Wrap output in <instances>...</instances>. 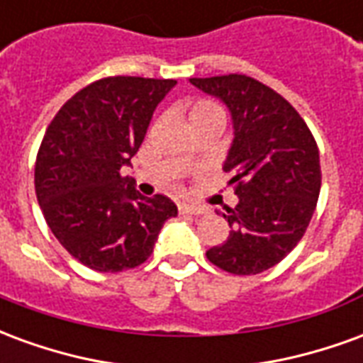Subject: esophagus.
Segmentation results:
<instances>
[{"label":"esophagus","mask_w":363,"mask_h":363,"mask_svg":"<svg viewBox=\"0 0 363 363\" xmlns=\"http://www.w3.org/2000/svg\"><path fill=\"white\" fill-rule=\"evenodd\" d=\"M179 212H181V213H190V216H202V213H206V212H208V210H206L204 206L181 204V206H179Z\"/></svg>","instance_id":"esophagus-1"}]
</instances>
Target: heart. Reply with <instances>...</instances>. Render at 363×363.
<instances>
[{
	"instance_id": "b5f03b06",
	"label": "heart",
	"mask_w": 363,
	"mask_h": 363,
	"mask_svg": "<svg viewBox=\"0 0 363 363\" xmlns=\"http://www.w3.org/2000/svg\"><path fill=\"white\" fill-rule=\"evenodd\" d=\"M189 118L190 122H202V120H220V122H223L225 114H223V108L220 104L208 101V99H202V101H196L190 106Z\"/></svg>"
}]
</instances>
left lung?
<instances>
[{
	"instance_id": "1",
	"label": "left lung",
	"mask_w": 363,
	"mask_h": 363,
	"mask_svg": "<svg viewBox=\"0 0 363 363\" xmlns=\"http://www.w3.org/2000/svg\"><path fill=\"white\" fill-rule=\"evenodd\" d=\"M220 99L233 120V142L223 171L239 198L228 208L229 237L206 251L208 260L237 276L260 274L296 247L317 206L319 147L291 104L264 83L239 74L192 77Z\"/></svg>"
}]
</instances>
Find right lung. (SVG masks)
Instances as JSON below:
<instances>
[{"label": "right lung", "instance_id": "1", "mask_svg": "<svg viewBox=\"0 0 363 363\" xmlns=\"http://www.w3.org/2000/svg\"><path fill=\"white\" fill-rule=\"evenodd\" d=\"M174 85V79L104 77L75 93L44 134L35 165L38 206L62 247L96 272L140 267L163 223L177 216L169 198L142 196L120 174Z\"/></svg>", "mask_w": 363, "mask_h": 363}]
</instances>
